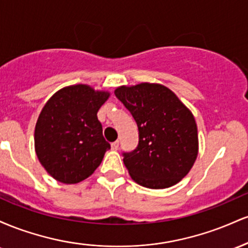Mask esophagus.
Masks as SVG:
<instances>
[{"instance_id": "34e87169", "label": "esophagus", "mask_w": 248, "mask_h": 248, "mask_svg": "<svg viewBox=\"0 0 248 248\" xmlns=\"http://www.w3.org/2000/svg\"><path fill=\"white\" fill-rule=\"evenodd\" d=\"M110 147H112V149L113 150H116L119 148V141H115V142H113L112 144H110Z\"/></svg>"}]
</instances>
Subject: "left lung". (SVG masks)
Instances as JSON below:
<instances>
[{"mask_svg": "<svg viewBox=\"0 0 248 248\" xmlns=\"http://www.w3.org/2000/svg\"><path fill=\"white\" fill-rule=\"evenodd\" d=\"M138 124L139 143L124 152L132 178L149 189H166L190 171L198 153L195 118L172 91L158 84L115 90Z\"/></svg>", "mask_w": 248, "mask_h": 248, "instance_id": "left-lung-1", "label": "left lung"}]
</instances>
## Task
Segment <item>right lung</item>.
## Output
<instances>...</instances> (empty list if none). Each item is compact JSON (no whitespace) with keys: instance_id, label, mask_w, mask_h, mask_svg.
Returning a JSON list of instances; mask_svg holds the SVG:
<instances>
[{"instance_id":"right-lung-1","label":"right lung","mask_w":248,"mask_h":248,"mask_svg":"<svg viewBox=\"0 0 248 248\" xmlns=\"http://www.w3.org/2000/svg\"><path fill=\"white\" fill-rule=\"evenodd\" d=\"M108 96L87 85H75L58 91L43 107L35 128L36 154L57 181H84L110 149L96 116Z\"/></svg>"}]
</instances>
